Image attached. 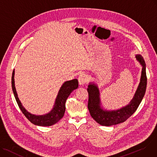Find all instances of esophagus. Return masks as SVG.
Wrapping results in <instances>:
<instances>
[{"mask_svg":"<svg viewBox=\"0 0 157 157\" xmlns=\"http://www.w3.org/2000/svg\"><path fill=\"white\" fill-rule=\"evenodd\" d=\"M78 82L80 86L84 85L88 81V77L84 73H82L78 77Z\"/></svg>","mask_w":157,"mask_h":157,"instance_id":"34e87169","label":"esophagus"}]
</instances>
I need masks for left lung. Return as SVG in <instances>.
Segmentation results:
<instances>
[{
    "mask_svg": "<svg viewBox=\"0 0 157 157\" xmlns=\"http://www.w3.org/2000/svg\"><path fill=\"white\" fill-rule=\"evenodd\" d=\"M136 59L142 67L140 82L132 99L126 106L114 110L104 109L101 105L100 92L98 85L94 82H90L88 85L89 101L87 107L91 117L100 125L112 126L125 122L136 111L141 103L144 96L147 85L146 64L143 56L140 54H136Z\"/></svg>",
    "mask_w": 157,
    "mask_h": 157,
    "instance_id": "obj_1",
    "label": "left lung"
}]
</instances>
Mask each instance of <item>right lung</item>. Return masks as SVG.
<instances>
[{"label":"right lung","instance_id":"add662e5","mask_svg":"<svg viewBox=\"0 0 157 157\" xmlns=\"http://www.w3.org/2000/svg\"><path fill=\"white\" fill-rule=\"evenodd\" d=\"M14 70L11 79L12 89L16 102L25 116L29 120V121L36 125L47 127L57 123L61 118H63L64 112H65V103L67 98L72 93V91L77 89L78 87V80L75 78L64 82L58 91L52 109L48 113L36 115L28 112L22 105L20 100L19 99L14 84Z\"/></svg>","mask_w":157,"mask_h":157}]
</instances>
